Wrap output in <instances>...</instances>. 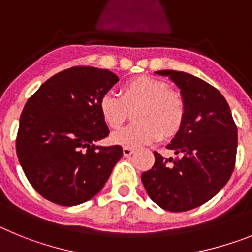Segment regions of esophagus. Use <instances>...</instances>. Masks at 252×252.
Segmentation results:
<instances>
[{
    "label": "esophagus",
    "mask_w": 252,
    "mask_h": 252,
    "mask_svg": "<svg viewBox=\"0 0 252 252\" xmlns=\"http://www.w3.org/2000/svg\"><path fill=\"white\" fill-rule=\"evenodd\" d=\"M135 152V150H133V148H128V147H124L123 148V155L126 157H129V156H132L133 153Z\"/></svg>",
    "instance_id": "1"
}]
</instances>
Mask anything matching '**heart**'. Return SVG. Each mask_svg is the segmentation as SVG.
Masks as SVG:
<instances>
[{
	"mask_svg": "<svg viewBox=\"0 0 252 252\" xmlns=\"http://www.w3.org/2000/svg\"><path fill=\"white\" fill-rule=\"evenodd\" d=\"M134 108V124L111 134L114 144L138 148L171 138L180 130L185 117L180 96L170 91L166 82L148 76L126 82L120 87L119 97L106 94L99 101L100 115L110 129L123 126L128 110Z\"/></svg>",
	"mask_w": 252,
	"mask_h": 252,
	"instance_id": "heart-1",
	"label": "heart"
}]
</instances>
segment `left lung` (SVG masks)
I'll list each match as a JSON object with an SVG mask.
<instances>
[{"label": "left lung", "mask_w": 252, "mask_h": 252, "mask_svg": "<svg viewBox=\"0 0 252 252\" xmlns=\"http://www.w3.org/2000/svg\"><path fill=\"white\" fill-rule=\"evenodd\" d=\"M155 73L168 77L180 90L185 117L166 146L176 156L163 158L155 152V165L142 174V183L165 211H190L211 200L231 178L237 128L226 99L205 81L171 69Z\"/></svg>", "instance_id": "obj_1"}]
</instances>
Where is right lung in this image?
<instances>
[{"label": "right lung", "mask_w": 252, "mask_h": 252, "mask_svg": "<svg viewBox=\"0 0 252 252\" xmlns=\"http://www.w3.org/2000/svg\"><path fill=\"white\" fill-rule=\"evenodd\" d=\"M119 78L108 69L72 67L28 100L16 139L19 162L41 196L65 207L85 203L108 181L120 146H96L109 134L99 101Z\"/></svg>", "instance_id": "right-lung-1"}]
</instances>
